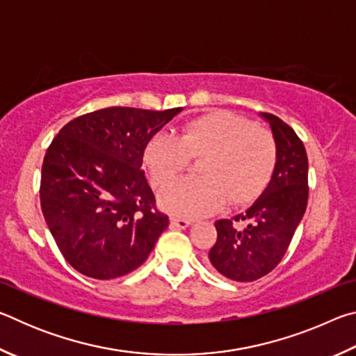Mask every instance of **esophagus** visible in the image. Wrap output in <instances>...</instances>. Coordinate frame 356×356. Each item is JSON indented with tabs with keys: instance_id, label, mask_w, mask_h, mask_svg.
Masks as SVG:
<instances>
[{
	"instance_id": "34e87169",
	"label": "esophagus",
	"mask_w": 356,
	"mask_h": 356,
	"mask_svg": "<svg viewBox=\"0 0 356 356\" xmlns=\"http://www.w3.org/2000/svg\"><path fill=\"white\" fill-rule=\"evenodd\" d=\"M170 222H171V227H174V229H185V227H188L191 225L190 220L177 218V216H171Z\"/></svg>"
}]
</instances>
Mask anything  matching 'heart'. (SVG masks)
<instances>
[{
    "instance_id": "heart-1",
    "label": "heart",
    "mask_w": 356,
    "mask_h": 356,
    "mask_svg": "<svg viewBox=\"0 0 356 356\" xmlns=\"http://www.w3.org/2000/svg\"><path fill=\"white\" fill-rule=\"evenodd\" d=\"M190 159H200V176L179 180L160 195L161 207L179 216L212 213L226 202L243 207L257 201L275 174L278 146L268 130L218 110L188 120L176 135H154L143 152L155 188L184 172Z\"/></svg>"
}]
</instances>
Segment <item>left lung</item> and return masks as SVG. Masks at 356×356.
I'll return each instance as SVG.
<instances>
[{"label": "left lung", "instance_id": "8db88e82", "mask_svg": "<svg viewBox=\"0 0 356 356\" xmlns=\"http://www.w3.org/2000/svg\"><path fill=\"white\" fill-rule=\"evenodd\" d=\"M262 118L270 122L278 146L275 174L245 213L215 222L218 237L209 252L210 264L238 282L262 278L281 262L308 206V155L303 141L275 114L262 113Z\"/></svg>", "mask_w": 356, "mask_h": 356}]
</instances>
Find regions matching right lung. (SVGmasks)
<instances>
[{
	"label": "right lung",
	"instance_id": "1",
	"mask_svg": "<svg viewBox=\"0 0 356 356\" xmlns=\"http://www.w3.org/2000/svg\"><path fill=\"white\" fill-rule=\"evenodd\" d=\"M182 111L110 106L72 119L48 146L40 207L59 251L94 280L146 261L170 225L141 170L146 143Z\"/></svg>",
	"mask_w": 356,
	"mask_h": 356
}]
</instances>
